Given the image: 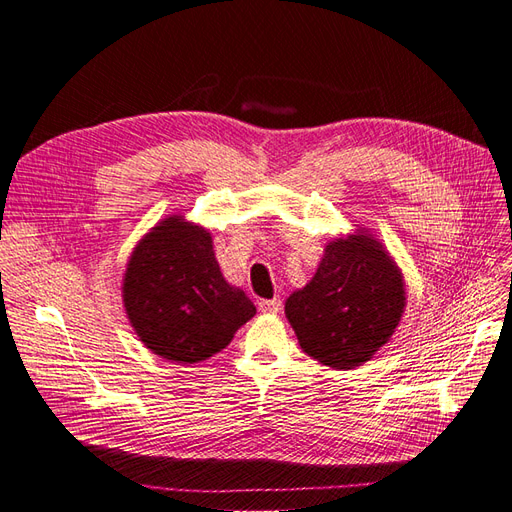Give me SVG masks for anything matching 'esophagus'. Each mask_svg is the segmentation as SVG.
<instances>
[{
  "instance_id": "obj_1",
  "label": "esophagus",
  "mask_w": 512,
  "mask_h": 512,
  "mask_svg": "<svg viewBox=\"0 0 512 512\" xmlns=\"http://www.w3.org/2000/svg\"><path fill=\"white\" fill-rule=\"evenodd\" d=\"M258 309L262 314H277L282 309V299L273 297V299H260Z\"/></svg>"
}]
</instances>
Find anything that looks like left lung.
<instances>
[{
	"label": "left lung",
	"instance_id": "obj_1",
	"mask_svg": "<svg viewBox=\"0 0 512 512\" xmlns=\"http://www.w3.org/2000/svg\"><path fill=\"white\" fill-rule=\"evenodd\" d=\"M404 309V273L374 235L354 230L324 245L314 277L290 294L284 312L303 352L354 369L389 344Z\"/></svg>",
	"mask_w": 512,
	"mask_h": 512
}]
</instances>
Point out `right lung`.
<instances>
[{"instance_id": "right-lung-1", "label": "right lung", "mask_w": 512, "mask_h": 512, "mask_svg": "<svg viewBox=\"0 0 512 512\" xmlns=\"http://www.w3.org/2000/svg\"><path fill=\"white\" fill-rule=\"evenodd\" d=\"M121 297L138 339L183 365L224 350L256 314L250 297L222 275L211 232L183 215H168L136 243Z\"/></svg>"}]
</instances>
